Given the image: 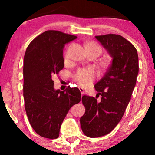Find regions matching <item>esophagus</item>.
<instances>
[{"label":"esophagus","instance_id":"obj_1","mask_svg":"<svg viewBox=\"0 0 155 155\" xmlns=\"http://www.w3.org/2000/svg\"><path fill=\"white\" fill-rule=\"evenodd\" d=\"M79 90H80V92H81V95H82H82H84V89L82 88V87H80Z\"/></svg>","mask_w":155,"mask_h":155}]
</instances>
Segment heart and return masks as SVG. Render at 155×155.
Listing matches in <instances>:
<instances>
[{
    "mask_svg": "<svg viewBox=\"0 0 155 155\" xmlns=\"http://www.w3.org/2000/svg\"><path fill=\"white\" fill-rule=\"evenodd\" d=\"M87 46H97L96 44H90ZM68 57V51L65 54V58ZM96 77V72L92 68H82L78 71L75 75V80L82 87H88L92 84L94 81V78Z\"/></svg>",
    "mask_w": 155,
    "mask_h": 155,
    "instance_id": "heart-1",
    "label": "heart"
}]
</instances>
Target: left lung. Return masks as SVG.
Returning <instances> with one entry per match:
<instances>
[{
	"mask_svg": "<svg viewBox=\"0 0 155 155\" xmlns=\"http://www.w3.org/2000/svg\"><path fill=\"white\" fill-rule=\"evenodd\" d=\"M111 58L104 77L94 88L102 96L100 102L84 95L82 101L85 113L80 118L82 132L90 137L107 135L117 126L124 116L136 84L139 71L138 55L130 42L120 35L95 37Z\"/></svg>",
	"mask_w": 155,
	"mask_h": 155,
	"instance_id": "8db88e82",
	"label": "left lung"
}]
</instances>
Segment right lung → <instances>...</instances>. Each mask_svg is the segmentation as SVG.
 <instances>
[{"label": "right lung", "instance_id": "obj_1", "mask_svg": "<svg viewBox=\"0 0 155 155\" xmlns=\"http://www.w3.org/2000/svg\"><path fill=\"white\" fill-rule=\"evenodd\" d=\"M77 37L48 30L27 46L23 66V96L29 121L40 136L56 139L68 112L81 100L78 88L55 90L52 78L64 67L63 53L66 44Z\"/></svg>", "mask_w": 155, "mask_h": 155}]
</instances>
